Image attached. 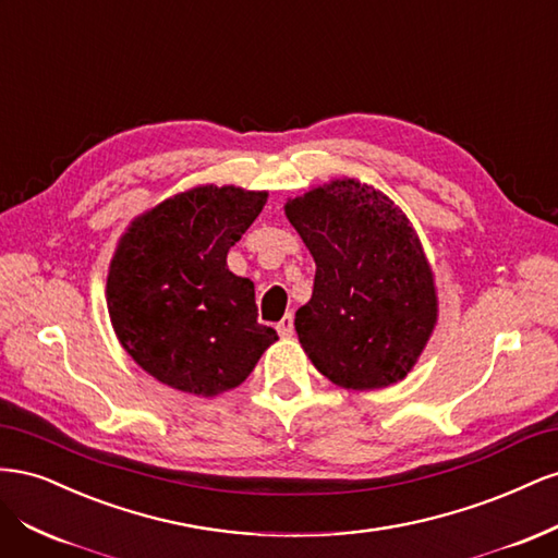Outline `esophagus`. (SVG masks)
Here are the masks:
<instances>
[{
	"label": "esophagus",
	"instance_id": "34e87169",
	"mask_svg": "<svg viewBox=\"0 0 558 558\" xmlns=\"http://www.w3.org/2000/svg\"><path fill=\"white\" fill-rule=\"evenodd\" d=\"M277 330H279L281 337H291V335H293V316L286 314V316L279 320V324H277Z\"/></svg>",
	"mask_w": 558,
	"mask_h": 558
}]
</instances>
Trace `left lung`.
<instances>
[{"label": "left lung", "mask_w": 558, "mask_h": 558, "mask_svg": "<svg viewBox=\"0 0 558 558\" xmlns=\"http://www.w3.org/2000/svg\"><path fill=\"white\" fill-rule=\"evenodd\" d=\"M286 218L316 263L298 340L320 375L347 391L402 381L437 326L435 272L410 218L353 177L289 197Z\"/></svg>", "instance_id": "left-lung-1"}]
</instances>
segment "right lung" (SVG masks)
Returning a JSON list of instances; mask_svg holds the SVG:
<instances>
[{
	"label": "right lung",
	"instance_id": "1",
	"mask_svg": "<svg viewBox=\"0 0 558 558\" xmlns=\"http://www.w3.org/2000/svg\"><path fill=\"white\" fill-rule=\"evenodd\" d=\"M265 202L267 191L202 183L132 218L109 263L107 307L144 373L214 398L238 388L279 340L258 324L253 281L228 269L230 246Z\"/></svg>",
	"mask_w": 558,
	"mask_h": 558
}]
</instances>
